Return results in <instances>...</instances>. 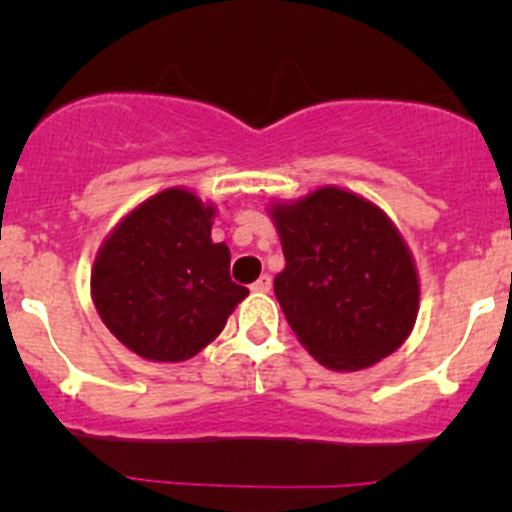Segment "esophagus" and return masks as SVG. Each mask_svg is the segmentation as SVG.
Returning <instances> with one entry per match:
<instances>
[{"mask_svg":"<svg viewBox=\"0 0 512 512\" xmlns=\"http://www.w3.org/2000/svg\"><path fill=\"white\" fill-rule=\"evenodd\" d=\"M252 292H270L272 289V277L270 275H262L260 280L257 282H252Z\"/></svg>","mask_w":512,"mask_h":512,"instance_id":"34e87169","label":"esophagus"}]
</instances>
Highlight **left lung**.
<instances>
[{
    "label": "left lung",
    "mask_w": 512,
    "mask_h": 512,
    "mask_svg": "<svg viewBox=\"0 0 512 512\" xmlns=\"http://www.w3.org/2000/svg\"><path fill=\"white\" fill-rule=\"evenodd\" d=\"M285 252L275 294L319 364L356 371L394 354L418 312L409 247L376 205L319 188L272 210Z\"/></svg>",
    "instance_id": "8db88e82"
}]
</instances>
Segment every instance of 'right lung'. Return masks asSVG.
Wrapping results in <instances>:
<instances>
[{"instance_id": "add662e5", "label": "right lung", "mask_w": 512, "mask_h": 512, "mask_svg": "<svg viewBox=\"0 0 512 512\" xmlns=\"http://www.w3.org/2000/svg\"><path fill=\"white\" fill-rule=\"evenodd\" d=\"M213 215L188 190H163L138 205L98 252L91 272L98 314L143 359L195 356L250 294L230 280L227 245L210 240Z\"/></svg>"}]
</instances>
